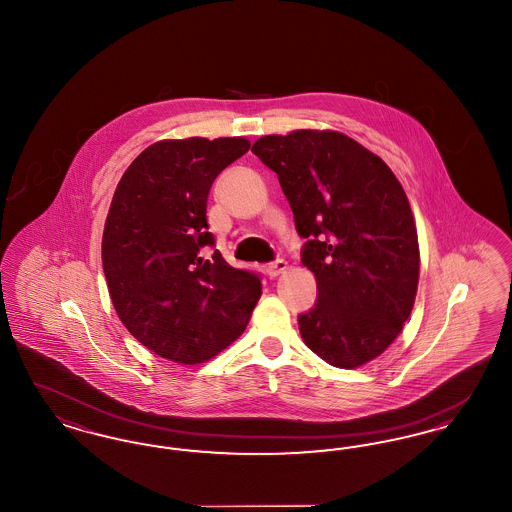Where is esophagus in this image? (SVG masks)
<instances>
[{
    "label": "esophagus",
    "mask_w": 512,
    "mask_h": 512,
    "mask_svg": "<svg viewBox=\"0 0 512 512\" xmlns=\"http://www.w3.org/2000/svg\"><path fill=\"white\" fill-rule=\"evenodd\" d=\"M288 270V263L284 261V259H276L274 263H270L267 268L268 276L270 278H276V276H280V274H284Z\"/></svg>",
    "instance_id": "1"
}]
</instances>
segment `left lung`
<instances>
[{"mask_svg":"<svg viewBox=\"0 0 512 512\" xmlns=\"http://www.w3.org/2000/svg\"><path fill=\"white\" fill-rule=\"evenodd\" d=\"M251 151L278 174L301 263L317 278V303L299 315L307 347L338 368L382 355L403 330L418 288V236L390 167L334 130L259 138Z\"/></svg>","mask_w":512,"mask_h":512,"instance_id":"obj_1","label":"left lung"}]
</instances>
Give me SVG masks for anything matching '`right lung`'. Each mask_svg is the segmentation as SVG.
<instances>
[{
    "label": "right lung",
    "mask_w": 512,
    "mask_h": 512,
    "mask_svg": "<svg viewBox=\"0 0 512 512\" xmlns=\"http://www.w3.org/2000/svg\"><path fill=\"white\" fill-rule=\"evenodd\" d=\"M245 138L163 140L122 174L101 240L115 311L128 332L182 365L205 363L240 338L261 297L257 272L230 267L207 232L215 178L249 149Z\"/></svg>",
    "instance_id": "add662e5"
}]
</instances>
